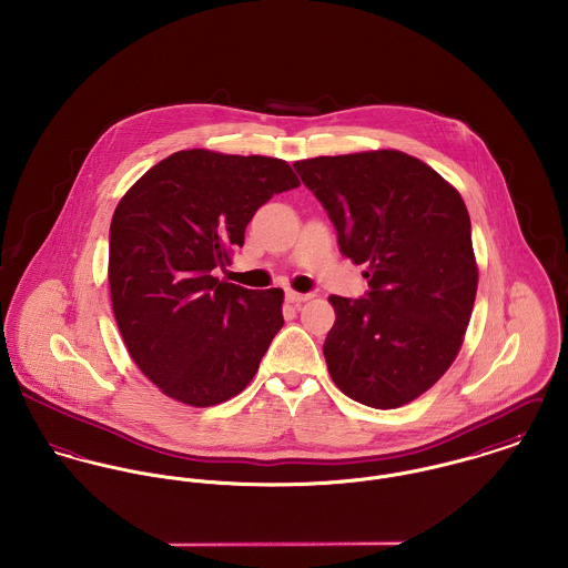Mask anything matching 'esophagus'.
Listing matches in <instances>:
<instances>
[{"instance_id": "obj_1", "label": "esophagus", "mask_w": 568, "mask_h": 568, "mask_svg": "<svg viewBox=\"0 0 568 568\" xmlns=\"http://www.w3.org/2000/svg\"><path fill=\"white\" fill-rule=\"evenodd\" d=\"M311 295L308 293H295V291H286V302L293 304V306H300L304 302H308Z\"/></svg>"}]
</instances>
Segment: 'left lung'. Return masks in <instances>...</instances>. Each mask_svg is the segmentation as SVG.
Returning <instances> with one entry per match:
<instances>
[{
	"label": "left lung",
	"mask_w": 568,
	"mask_h": 568,
	"mask_svg": "<svg viewBox=\"0 0 568 568\" xmlns=\"http://www.w3.org/2000/svg\"><path fill=\"white\" fill-rule=\"evenodd\" d=\"M324 205L345 257L367 264L369 291L329 295L324 343L334 385L374 408L406 405L453 365L473 315L479 271L459 192L400 151L293 163Z\"/></svg>",
	"instance_id": "8db88e82"
}]
</instances>
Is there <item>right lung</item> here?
I'll return each mask as SVG.
<instances>
[{
    "instance_id": "1",
    "label": "right lung",
    "mask_w": 568,
    "mask_h": 568,
    "mask_svg": "<svg viewBox=\"0 0 568 568\" xmlns=\"http://www.w3.org/2000/svg\"><path fill=\"white\" fill-rule=\"evenodd\" d=\"M300 185L275 158L179 151L118 203L109 230V288L126 349L165 396L221 405L255 376L284 325L282 288L214 277L244 244L273 194Z\"/></svg>"
}]
</instances>
